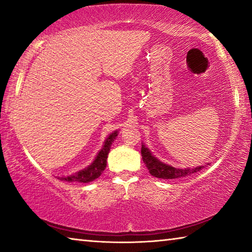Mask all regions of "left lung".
Here are the masks:
<instances>
[{
    "instance_id": "obj_1",
    "label": "left lung",
    "mask_w": 252,
    "mask_h": 252,
    "mask_svg": "<svg viewBox=\"0 0 252 252\" xmlns=\"http://www.w3.org/2000/svg\"><path fill=\"white\" fill-rule=\"evenodd\" d=\"M141 156L144 164H146V167L148 168L151 176L161 179H178L188 177L193 174L194 172L201 171V170L206 167V165H200V167H197L194 169L173 168L171 165L162 163L161 161L156 159V158L151 155L150 151H149V149L146 148V146H142L141 148Z\"/></svg>"
}]
</instances>
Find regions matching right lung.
Segmentation results:
<instances>
[{
  "label": "right lung",
  "mask_w": 252,
  "mask_h": 252,
  "mask_svg": "<svg viewBox=\"0 0 252 252\" xmlns=\"http://www.w3.org/2000/svg\"><path fill=\"white\" fill-rule=\"evenodd\" d=\"M117 135H118L117 131L109 135V138L106 139V141L104 142L103 148H102L101 151L97 153L95 160L93 161V163L90 165V167H88L87 169L82 170V171L73 174V176L60 178V179L63 181H67V182L88 183V182L95 180L96 178H99L102 174V172L104 171V169L106 167V159H108L111 144H112V142L114 141V139H116Z\"/></svg>",
  "instance_id": "1"
}]
</instances>
